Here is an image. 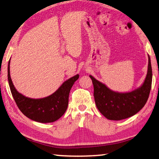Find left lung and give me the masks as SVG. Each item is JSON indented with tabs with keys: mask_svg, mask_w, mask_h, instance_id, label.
<instances>
[{
	"mask_svg": "<svg viewBox=\"0 0 159 159\" xmlns=\"http://www.w3.org/2000/svg\"><path fill=\"white\" fill-rule=\"evenodd\" d=\"M95 103L99 112L110 120H121L136 114L145 105L152 88V70L148 56V73L143 85L129 92H117L109 89L92 76Z\"/></svg>",
	"mask_w": 159,
	"mask_h": 159,
	"instance_id": "8db88e82",
	"label": "left lung"
}]
</instances>
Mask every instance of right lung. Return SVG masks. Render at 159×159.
Returning <instances> with one entry per match:
<instances>
[{
  "label": "right lung",
  "instance_id": "obj_1",
  "mask_svg": "<svg viewBox=\"0 0 159 159\" xmlns=\"http://www.w3.org/2000/svg\"><path fill=\"white\" fill-rule=\"evenodd\" d=\"M10 60L8 62L7 79L14 101L22 113L29 119L41 123L53 122L61 117L67 111L69 95L74 82L79 79L76 74L62 83L52 94L41 99H32L16 90L11 81L10 71Z\"/></svg>",
  "mask_w": 159,
  "mask_h": 159
}]
</instances>
